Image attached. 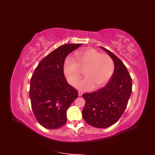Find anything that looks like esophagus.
I'll use <instances>...</instances> for the list:
<instances>
[{"label":"esophagus","instance_id":"esophagus-1","mask_svg":"<svg viewBox=\"0 0 155 155\" xmlns=\"http://www.w3.org/2000/svg\"><path fill=\"white\" fill-rule=\"evenodd\" d=\"M82 94H83V93L82 92V91H78V96H82Z\"/></svg>","mask_w":155,"mask_h":155}]
</instances>
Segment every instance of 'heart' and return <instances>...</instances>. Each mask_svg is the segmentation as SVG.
Returning a JSON list of instances; mask_svg holds the SVG:
<instances>
[{"mask_svg": "<svg viewBox=\"0 0 155 155\" xmlns=\"http://www.w3.org/2000/svg\"><path fill=\"white\" fill-rule=\"evenodd\" d=\"M76 60L68 57L64 64V72L68 82L75 84L85 69V77L76 84L82 90L98 89L105 85L112 76L114 62L111 57L93 48H85L75 53Z\"/></svg>", "mask_w": 155, "mask_h": 155, "instance_id": "obj_1", "label": "heart"}]
</instances>
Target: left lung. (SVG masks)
Returning <instances> with one entry per match:
<instances>
[{"label":"left lung","mask_w":155,"mask_h":155,"mask_svg":"<svg viewBox=\"0 0 155 155\" xmlns=\"http://www.w3.org/2000/svg\"><path fill=\"white\" fill-rule=\"evenodd\" d=\"M101 48L113 59L114 72L105 87L82 94L85 101L82 117L92 127L105 128L116 123L123 115L132 91V82L123 62L110 50Z\"/></svg>","instance_id":"obj_1"}]
</instances>
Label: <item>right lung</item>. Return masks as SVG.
Instances as JSON below:
<instances>
[{
    "label": "right lung",
    "mask_w": 155,
    "mask_h": 155,
    "mask_svg": "<svg viewBox=\"0 0 155 155\" xmlns=\"http://www.w3.org/2000/svg\"><path fill=\"white\" fill-rule=\"evenodd\" d=\"M82 44L60 46L39 62L31 78L29 97L38 122L47 129L66 123V111L78 98V91L67 82L64 63L67 55Z\"/></svg>",
    "instance_id": "add662e5"
}]
</instances>
